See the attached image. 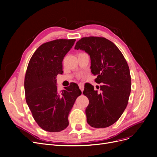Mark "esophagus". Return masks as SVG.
Instances as JSON below:
<instances>
[{
    "instance_id": "1",
    "label": "esophagus",
    "mask_w": 157,
    "mask_h": 157,
    "mask_svg": "<svg viewBox=\"0 0 157 157\" xmlns=\"http://www.w3.org/2000/svg\"><path fill=\"white\" fill-rule=\"evenodd\" d=\"M79 89L81 90V92H83V90H84V85H83V84H81V83H80V84H79Z\"/></svg>"
}]
</instances>
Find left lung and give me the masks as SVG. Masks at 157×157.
Masks as SVG:
<instances>
[{
    "label": "left lung",
    "instance_id": "left-lung-1",
    "mask_svg": "<svg viewBox=\"0 0 157 157\" xmlns=\"http://www.w3.org/2000/svg\"><path fill=\"white\" fill-rule=\"evenodd\" d=\"M74 49L90 55V69L97 76L95 81L102 83L100 94L92 85H85L83 94L89 100L87 123L94 128L108 127L118 121L128 104L131 77L127 62L118 47L104 37L81 38Z\"/></svg>",
    "mask_w": 157,
    "mask_h": 157
}]
</instances>
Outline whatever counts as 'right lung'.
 <instances>
[{
	"mask_svg": "<svg viewBox=\"0 0 157 157\" xmlns=\"http://www.w3.org/2000/svg\"><path fill=\"white\" fill-rule=\"evenodd\" d=\"M76 39H56L40 45L32 56L25 77L26 102L38 125L56 132L69 125L68 117L81 91L77 84L58 92L56 76Z\"/></svg>",
	"mask_w": 157,
	"mask_h": 157,
	"instance_id": "add662e5",
	"label": "right lung"
}]
</instances>
